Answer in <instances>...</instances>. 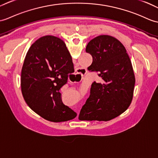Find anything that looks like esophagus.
<instances>
[{
	"label": "esophagus",
	"mask_w": 158,
	"mask_h": 158,
	"mask_svg": "<svg viewBox=\"0 0 158 158\" xmlns=\"http://www.w3.org/2000/svg\"><path fill=\"white\" fill-rule=\"evenodd\" d=\"M85 73V70L83 69H77V70L75 71V76H77V77L79 78V77H82L84 75V74Z\"/></svg>",
	"instance_id": "34e87169"
}]
</instances>
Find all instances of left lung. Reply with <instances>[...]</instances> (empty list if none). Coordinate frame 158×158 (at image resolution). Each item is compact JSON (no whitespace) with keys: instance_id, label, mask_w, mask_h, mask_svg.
<instances>
[{"instance_id":"1","label":"left lung","mask_w":158,"mask_h":158,"mask_svg":"<svg viewBox=\"0 0 158 158\" xmlns=\"http://www.w3.org/2000/svg\"><path fill=\"white\" fill-rule=\"evenodd\" d=\"M85 51L93 58L88 71L98 72L102 80L91 84L79 119L110 120L125 111L133 100L135 78L131 61L123 44L110 35L94 38Z\"/></svg>"}]
</instances>
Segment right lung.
<instances>
[{
	"instance_id": "obj_1",
	"label": "right lung",
	"mask_w": 158,
	"mask_h": 158,
	"mask_svg": "<svg viewBox=\"0 0 158 158\" xmlns=\"http://www.w3.org/2000/svg\"><path fill=\"white\" fill-rule=\"evenodd\" d=\"M74 72L72 57L64 42L53 35L40 38L25 56L21 70V92L33 111L51 122L75 118L77 113L63 104L60 88Z\"/></svg>"
}]
</instances>
